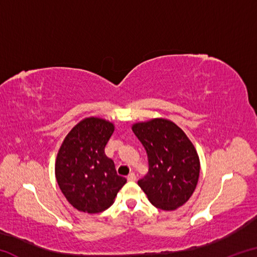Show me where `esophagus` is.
I'll list each match as a JSON object with an SVG mask.
<instances>
[{
	"mask_svg": "<svg viewBox=\"0 0 257 257\" xmlns=\"http://www.w3.org/2000/svg\"><path fill=\"white\" fill-rule=\"evenodd\" d=\"M127 179H128V181H136V175H135V173H129L128 175V177H127Z\"/></svg>",
	"mask_w": 257,
	"mask_h": 257,
	"instance_id": "esophagus-1",
	"label": "esophagus"
}]
</instances>
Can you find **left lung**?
Returning <instances> with one entry per match:
<instances>
[{"label": "left lung", "mask_w": 257, "mask_h": 257, "mask_svg": "<svg viewBox=\"0 0 257 257\" xmlns=\"http://www.w3.org/2000/svg\"><path fill=\"white\" fill-rule=\"evenodd\" d=\"M133 132L149 159V172L138 180L149 201L164 211L184 205L196 188L201 168L193 143L167 119L135 123Z\"/></svg>", "instance_id": "left-lung-1"}]
</instances>
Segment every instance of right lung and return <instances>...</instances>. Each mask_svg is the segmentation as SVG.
I'll use <instances>...</instances> for the list:
<instances>
[{
	"label": "right lung",
	"mask_w": 257,
	"mask_h": 257,
	"mask_svg": "<svg viewBox=\"0 0 257 257\" xmlns=\"http://www.w3.org/2000/svg\"><path fill=\"white\" fill-rule=\"evenodd\" d=\"M114 132L110 121L81 120L67 135L55 162V177L67 201L78 211L99 213L110 207L127 179L116 173L104 149Z\"/></svg>",
	"instance_id": "right-lung-1"
}]
</instances>
